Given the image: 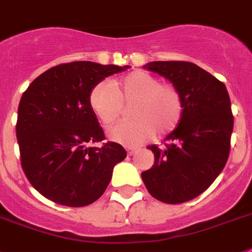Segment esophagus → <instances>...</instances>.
I'll return each mask as SVG.
<instances>
[{
	"mask_svg": "<svg viewBox=\"0 0 252 252\" xmlns=\"http://www.w3.org/2000/svg\"><path fill=\"white\" fill-rule=\"evenodd\" d=\"M126 151H127L128 156H132L136 152V148H126Z\"/></svg>",
	"mask_w": 252,
	"mask_h": 252,
	"instance_id": "1",
	"label": "esophagus"
}]
</instances>
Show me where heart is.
Segmentation results:
<instances>
[{
  "mask_svg": "<svg viewBox=\"0 0 252 252\" xmlns=\"http://www.w3.org/2000/svg\"><path fill=\"white\" fill-rule=\"evenodd\" d=\"M124 103L132 120L108 128V138L126 147H136L153 134L163 135L175 127L183 113V97L174 85L161 84L145 72H132L120 80L101 81L90 93V105L104 126L113 124Z\"/></svg>",
  "mask_w": 252,
  "mask_h": 252,
  "instance_id": "heart-1",
  "label": "heart"
}]
</instances>
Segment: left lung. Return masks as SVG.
<instances>
[{"label":"left lung","instance_id":"left-lung-1","mask_svg":"<svg viewBox=\"0 0 252 252\" xmlns=\"http://www.w3.org/2000/svg\"><path fill=\"white\" fill-rule=\"evenodd\" d=\"M144 68L180 91L183 113L166 136V148L148 147L155 165L141 179L161 202H187L205 192L228 161L233 131L229 95L223 82L189 62H152Z\"/></svg>","mask_w":252,"mask_h":252}]
</instances>
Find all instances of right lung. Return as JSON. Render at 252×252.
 <instances>
[{"instance_id": "right-lung-1", "label": "right lung", "mask_w": 252, "mask_h": 252, "mask_svg": "<svg viewBox=\"0 0 252 252\" xmlns=\"http://www.w3.org/2000/svg\"><path fill=\"white\" fill-rule=\"evenodd\" d=\"M93 62L53 66L24 91L18 108L16 138L23 171L42 196L82 207L105 192L113 167L126 151L105 139L90 105V93L105 77L126 70Z\"/></svg>"}]
</instances>
